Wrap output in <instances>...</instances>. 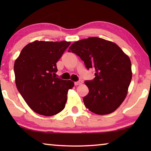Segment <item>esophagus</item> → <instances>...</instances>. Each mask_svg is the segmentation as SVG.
I'll use <instances>...</instances> for the list:
<instances>
[{
	"label": "esophagus",
	"instance_id": "34e87169",
	"mask_svg": "<svg viewBox=\"0 0 151 151\" xmlns=\"http://www.w3.org/2000/svg\"><path fill=\"white\" fill-rule=\"evenodd\" d=\"M82 83V80H79V81H78V82H75V85H76V86L80 85V84H81Z\"/></svg>",
	"mask_w": 151,
	"mask_h": 151
}]
</instances>
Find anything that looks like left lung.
<instances>
[{
  "label": "left lung",
  "instance_id": "left-lung-1",
  "mask_svg": "<svg viewBox=\"0 0 151 151\" xmlns=\"http://www.w3.org/2000/svg\"><path fill=\"white\" fill-rule=\"evenodd\" d=\"M69 52L80 57L87 69L96 71L91 81H85L89 92L84 97V105L98 115L115 111L124 102L132 79L129 57L115 43L98 37L73 43Z\"/></svg>",
  "mask_w": 151,
  "mask_h": 151
}]
</instances>
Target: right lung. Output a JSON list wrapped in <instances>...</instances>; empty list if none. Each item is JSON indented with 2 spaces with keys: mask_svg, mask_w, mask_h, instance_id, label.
Returning <instances> with one entry per match:
<instances>
[{
  "mask_svg": "<svg viewBox=\"0 0 151 151\" xmlns=\"http://www.w3.org/2000/svg\"><path fill=\"white\" fill-rule=\"evenodd\" d=\"M71 42L35 40L22 49L14 63L16 87L34 112L45 116L65 109L71 80L55 78L56 63Z\"/></svg>",
  "mask_w": 151,
  "mask_h": 151,
  "instance_id": "right-lung-1",
  "label": "right lung"
}]
</instances>
